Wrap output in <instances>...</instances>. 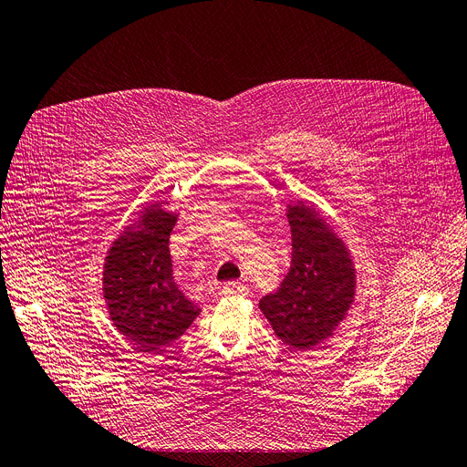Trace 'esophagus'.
Here are the masks:
<instances>
[{
    "instance_id": "esophagus-1",
    "label": "esophagus",
    "mask_w": 467,
    "mask_h": 467,
    "mask_svg": "<svg viewBox=\"0 0 467 467\" xmlns=\"http://www.w3.org/2000/svg\"><path fill=\"white\" fill-rule=\"evenodd\" d=\"M223 296H246V292H248V288L244 286V284H240V282H227L225 286H223Z\"/></svg>"
}]
</instances>
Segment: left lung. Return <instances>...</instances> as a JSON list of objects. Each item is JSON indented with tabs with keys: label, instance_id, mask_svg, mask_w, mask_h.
I'll use <instances>...</instances> for the list:
<instances>
[{
	"label": "left lung",
	"instance_id": "1",
	"mask_svg": "<svg viewBox=\"0 0 467 467\" xmlns=\"http://www.w3.org/2000/svg\"><path fill=\"white\" fill-rule=\"evenodd\" d=\"M292 265L259 309L286 346L307 351L332 336L355 296V269L346 246L311 206H290Z\"/></svg>",
	"mask_w": 467,
	"mask_h": 467
}]
</instances>
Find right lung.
<instances>
[{"instance_id": "obj_1", "label": "right lung", "mask_w": 467, "mask_h": 467, "mask_svg": "<svg viewBox=\"0 0 467 467\" xmlns=\"http://www.w3.org/2000/svg\"><path fill=\"white\" fill-rule=\"evenodd\" d=\"M175 215L158 204L126 229L109 252L103 292L114 327L139 351H158L183 336L200 309L177 288L170 254Z\"/></svg>"}]
</instances>
